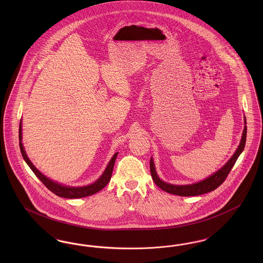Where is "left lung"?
Instances as JSON below:
<instances>
[{"label":"left lung","mask_w":263,"mask_h":263,"mask_svg":"<svg viewBox=\"0 0 263 263\" xmlns=\"http://www.w3.org/2000/svg\"><path fill=\"white\" fill-rule=\"evenodd\" d=\"M243 120H245V127H243L242 135H241V139H240L238 149L236 150L235 154L231 157V159L220 170H218L217 172H215L210 176L206 177L205 179L198 181V182H195V183H192V184L176 185V184H171L168 182L163 181L159 177V175L157 174V171H156V167H155V163L153 161V158H151V175H152V178L155 181V183L161 189H163V191H165L167 193L175 194V195H178V196H197V195L208 193L210 191L215 190L216 188L219 187L224 182L226 177L228 176L229 173L233 168L234 164L237 162L239 155L245 149L246 140H247V119H246V116H243Z\"/></svg>","instance_id":"obj_1"}]
</instances>
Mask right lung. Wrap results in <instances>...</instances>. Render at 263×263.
Segmentation results:
<instances>
[{
	"label": "right lung",
	"instance_id": "1",
	"mask_svg": "<svg viewBox=\"0 0 263 263\" xmlns=\"http://www.w3.org/2000/svg\"><path fill=\"white\" fill-rule=\"evenodd\" d=\"M18 140H20V149H21L22 155L25 159V163H27V165L31 168V171L34 173V175L37 176L38 178L40 179V181H42V183L46 187L52 191L54 194H56L57 196L63 197V198L75 199V198L87 197V196L92 195V194L99 192L104 186H106V184L109 182V180L111 178L113 166H114L116 157L118 155V153H115L113 155L111 160L109 161L107 166L105 167L103 174L100 175V177L95 182H92L88 185H85V186H68V185L62 184V183H59L57 181H54V180L50 179L49 177H47L46 175H43L41 172L38 171L37 168L35 167V165L30 162L29 158L27 157V155L25 153V147H24V144H23V123H22V120L20 122Z\"/></svg>",
	"mask_w": 263,
	"mask_h": 263
}]
</instances>
